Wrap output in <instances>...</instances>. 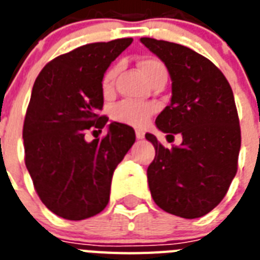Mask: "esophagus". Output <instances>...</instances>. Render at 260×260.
<instances>
[{"label":"esophagus","instance_id":"esophagus-1","mask_svg":"<svg viewBox=\"0 0 260 260\" xmlns=\"http://www.w3.org/2000/svg\"><path fill=\"white\" fill-rule=\"evenodd\" d=\"M136 138L140 140V139H144V132L142 129H136Z\"/></svg>","mask_w":260,"mask_h":260}]
</instances>
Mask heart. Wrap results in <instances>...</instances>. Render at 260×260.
<instances>
[{"label":"heart","mask_w":260,"mask_h":260,"mask_svg":"<svg viewBox=\"0 0 260 260\" xmlns=\"http://www.w3.org/2000/svg\"><path fill=\"white\" fill-rule=\"evenodd\" d=\"M139 69H140L143 77L147 81L152 78L154 75L159 74V73H166L165 66L156 59H143L142 62L139 63ZM114 73L116 71L112 69V70L106 71L105 75H104V78H102V89H104V91H109L110 87H112ZM154 112L155 106L151 105V104L136 101H122L112 109V117L118 122L140 128V126H146L148 124Z\"/></svg>","instance_id":"b5f03b06"}]
</instances>
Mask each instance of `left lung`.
I'll use <instances>...</instances> for the list:
<instances>
[{
  "instance_id": "8db88e82",
  "label": "left lung",
  "mask_w": 260,
  "mask_h": 260,
  "mask_svg": "<svg viewBox=\"0 0 260 260\" xmlns=\"http://www.w3.org/2000/svg\"><path fill=\"white\" fill-rule=\"evenodd\" d=\"M140 42L171 78L170 104L155 124L169 142L182 136L181 146L166 148L146 134L155 147L147 169L151 196L167 213L201 217L221 202L238 171L242 136L234 93L221 71L196 51L151 38Z\"/></svg>"
}]
</instances>
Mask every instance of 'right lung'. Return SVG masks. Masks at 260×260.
Instances as JSON below:
<instances>
[{
  "instance_id": "right-lung-1",
  "label": "right lung",
  "mask_w": 260,
  "mask_h": 260,
  "mask_svg": "<svg viewBox=\"0 0 260 260\" xmlns=\"http://www.w3.org/2000/svg\"><path fill=\"white\" fill-rule=\"evenodd\" d=\"M132 42L78 47L47 63L35 81L22 128L25 166L42 202L59 217L77 221L105 209L113 171L135 143L134 128L116 121L102 139H85L108 122L98 114L102 78Z\"/></svg>"
}]
</instances>
